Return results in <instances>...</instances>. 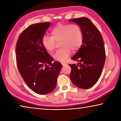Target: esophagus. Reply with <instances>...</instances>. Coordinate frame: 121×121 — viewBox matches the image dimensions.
<instances>
[{"mask_svg": "<svg viewBox=\"0 0 121 121\" xmlns=\"http://www.w3.org/2000/svg\"><path fill=\"white\" fill-rule=\"evenodd\" d=\"M61 64L63 66H65V65H67V63H65V62H61Z\"/></svg>", "mask_w": 121, "mask_h": 121, "instance_id": "34e87169", "label": "esophagus"}]
</instances>
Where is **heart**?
I'll list each match as a JSON object with an SVG mask.
<instances>
[{"label":"heart","mask_w":121,"mask_h":121,"mask_svg":"<svg viewBox=\"0 0 121 121\" xmlns=\"http://www.w3.org/2000/svg\"><path fill=\"white\" fill-rule=\"evenodd\" d=\"M52 36L45 35L42 39V44L48 52L54 50L56 42H60L62 48L56 51L53 57L56 60L63 62L71 54V50L76 52L83 43L84 36L82 29L77 24L59 23L52 29Z\"/></svg>","instance_id":"1"}]
</instances>
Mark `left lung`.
<instances>
[{
  "mask_svg": "<svg viewBox=\"0 0 121 121\" xmlns=\"http://www.w3.org/2000/svg\"><path fill=\"white\" fill-rule=\"evenodd\" d=\"M80 26L83 32L82 46L71 59L78 64L70 65L71 81L75 86L87 89L97 82L105 65V44L101 34L91 20L85 17L72 19Z\"/></svg>",
  "mask_w": 121,
  "mask_h": 121,
  "instance_id": "1",
  "label": "left lung"
}]
</instances>
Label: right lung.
Here are the masks:
<instances>
[{
	"mask_svg": "<svg viewBox=\"0 0 121 121\" xmlns=\"http://www.w3.org/2000/svg\"><path fill=\"white\" fill-rule=\"evenodd\" d=\"M50 22L29 26L20 35L16 45V59L19 73L28 86L39 95H46L56 88L62 65L44 48L42 39Z\"/></svg>",
	"mask_w": 121,
	"mask_h": 121,
	"instance_id": "right-lung-1",
	"label": "right lung"
}]
</instances>
